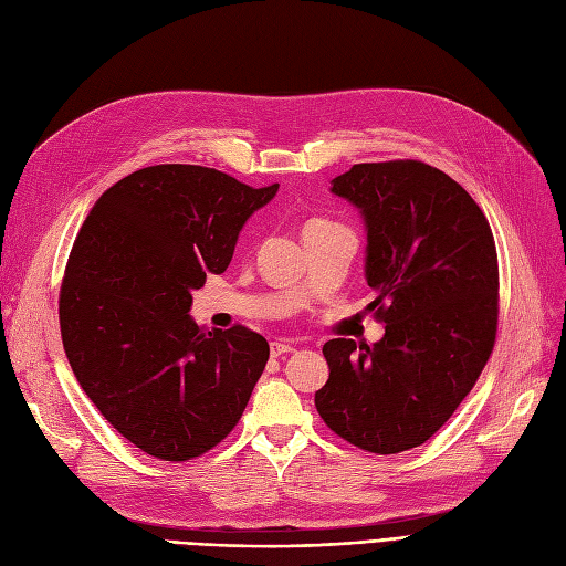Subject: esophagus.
<instances>
[{
	"instance_id": "1",
	"label": "esophagus",
	"mask_w": 566,
	"mask_h": 566,
	"mask_svg": "<svg viewBox=\"0 0 566 566\" xmlns=\"http://www.w3.org/2000/svg\"><path fill=\"white\" fill-rule=\"evenodd\" d=\"M292 350H295V344H292V342H285V339L271 342V356H274V358L285 356V354H292Z\"/></svg>"
}]
</instances>
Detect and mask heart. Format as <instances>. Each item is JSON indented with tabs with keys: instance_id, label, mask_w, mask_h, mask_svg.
<instances>
[{
	"instance_id": "obj_1",
	"label": "heart",
	"mask_w": 566,
	"mask_h": 566,
	"mask_svg": "<svg viewBox=\"0 0 566 566\" xmlns=\"http://www.w3.org/2000/svg\"><path fill=\"white\" fill-rule=\"evenodd\" d=\"M314 222H323V220H311V222H308V224H314Z\"/></svg>"
}]
</instances>
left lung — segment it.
<instances>
[{"label":"left lung","mask_w":566,"mask_h":566,"mask_svg":"<svg viewBox=\"0 0 566 566\" xmlns=\"http://www.w3.org/2000/svg\"><path fill=\"white\" fill-rule=\"evenodd\" d=\"M333 191L367 227L375 346L329 339L316 409L329 431L373 454L423 444L471 394L499 325L492 227L450 175L415 159L356 164Z\"/></svg>","instance_id":"obj_1"}]
</instances>
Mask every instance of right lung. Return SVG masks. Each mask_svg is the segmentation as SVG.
Segmentation results:
<instances>
[{"mask_svg":"<svg viewBox=\"0 0 566 566\" xmlns=\"http://www.w3.org/2000/svg\"><path fill=\"white\" fill-rule=\"evenodd\" d=\"M276 191L206 166H147L112 185L76 233L57 297L65 356L101 415L149 457L189 461L220 444L264 373L262 335L206 333L189 306Z\"/></svg>","mask_w":566,"mask_h":566,"instance_id":"add662e5","label":"right lung"}]
</instances>
